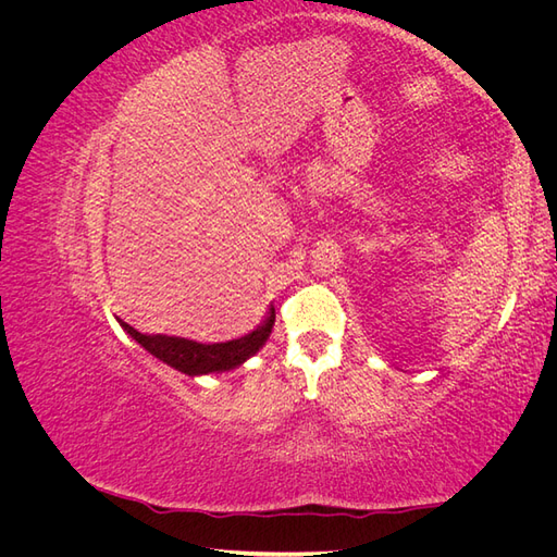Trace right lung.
<instances>
[{"instance_id":"1","label":"right lung","mask_w":557,"mask_h":557,"mask_svg":"<svg viewBox=\"0 0 557 557\" xmlns=\"http://www.w3.org/2000/svg\"><path fill=\"white\" fill-rule=\"evenodd\" d=\"M121 325L134 342L141 344L150 356H156L160 362L170 364L188 376H201L213 372H230V369L244 364L250 356H256L269 339V334H272L274 311L267 315V320L258 330H252L250 334L242 336V339H232L225 344H199L190 339H181V336L144 334L123 323V320Z\"/></svg>"}]
</instances>
